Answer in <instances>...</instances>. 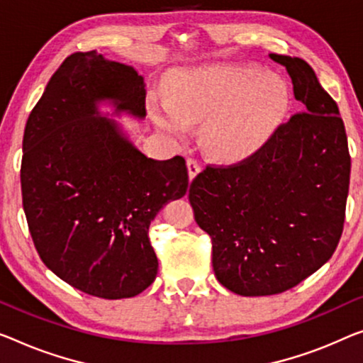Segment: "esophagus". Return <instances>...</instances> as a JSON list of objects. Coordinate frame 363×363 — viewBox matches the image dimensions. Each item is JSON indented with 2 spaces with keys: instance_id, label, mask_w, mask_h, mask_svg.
Segmentation results:
<instances>
[{
  "instance_id": "1",
  "label": "esophagus",
  "mask_w": 363,
  "mask_h": 363,
  "mask_svg": "<svg viewBox=\"0 0 363 363\" xmlns=\"http://www.w3.org/2000/svg\"><path fill=\"white\" fill-rule=\"evenodd\" d=\"M187 172H189V179H194V177H196L199 172H200V164L197 163L196 160H187Z\"/></svg>"
}]
</instances>
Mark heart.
Listing matches in <instances>:
<instances>
[{"label": "heart", "mask_w": 363, "mask_h": 363, "mask_svg": "<svg viewBox=\"0 0 363 363\" xmlns=\"http://www.w3.org/2000/svg\"><path fill=\"white\" fill-rule=\"evenodd\" d=\"M290 88L261 67L208 65L176 74L166 99L151 97L148 112L160 130L186 138L192 122H202V143L221 160H241L261 148L282 122Z\"/></svg>", "instance_id": "heart-1"}]
</instances>
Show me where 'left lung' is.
<instances>
[{
  "mask_svg": "<svg viewBox=\"0 0 363 363\" xmlns=\"http://www.w3.org/2000/svg\"><path fill=\"white\" fill-rule=\"evenodd\" d=\"M269 57L290 74L303 112L251 158L208 166L189 189L194 218L212 238L216 279L242 296L282 294L323 267L342 235L349 194L337 104L305 60Z\"/></svg>",
  "mask_w": 363,
  "mask_h": 363,
  "instance_id": "left-lung-1",
  "label": "left lung"
}]
</instances>
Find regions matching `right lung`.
Segmentation results:
<instances>
[{"label": "right lung", "mask_w": 363, "mask_h": 363, "mask_svg": "<svg viewBox=\"0 0 363 363\" xmlns=\"http://www.w3.org/2000/svg\"><path fill=\"white\" fill-rule=\"evenodd\" d=\"M145 86L133 67L77 52L24 128L21 187L35 250L63 282L99 298H130L153 284L150 223L189 186L184 158H148L112 118L143 121Z\"/></svg>", "instance_id": "right-lung-1"}]
</instances>
